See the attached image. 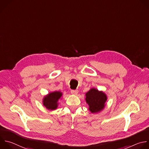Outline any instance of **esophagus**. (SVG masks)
Returning <instances> with one entry per match:
<instances>
[{
	"label": "esophagus",
	"mask_w": 149,
	"mask_h": 149,
	"mask_svg": "<svg viewBox=\"0 0 149 149\" xmlns=\"http://www.w3.org/2000/svg\"><path fill=\"white\" fill-rule=\"evenodd\" d=\"M71 93H72V95H76L78 94V90H71Z\"/></svg>",
	"instance_id": "1"
}]
</instances>
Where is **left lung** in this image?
Here are the masks:
<instances>
[{
    "label": "left lung",
    "mask_w": 149,
    "mask_h": 149,
    "mask_svg": "<svg viewBox=\"0 0 149 149\" xmlns=\"http://www.w3.org/2000/svg\"><path fill=\"white\" fill-rule=\"evenodd\" d=\"M108 100L107 94L102 91H99L95 88H91L85 93V101L92 113H98L106 106Z\"/></svg>",
    "instance_id": "8db88e82"
}]
</instances>
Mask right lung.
Masks as SVG:
<instances>
[{"instance_id": "obj_1", "label": "right lung", "mask_w": 149, "mask_h": 149, "mask_svg": "<svg viewBox=\"0 0 149 149\" xmlns=\"http://www.w3.org/2000/svg\"><path fill=\"white\" fill-rule=\"evenodd\" d=\"M63 93L60 91L49 92L42 98V105L48 109L54 111L58 107V101L61 100Z\"/></svg>"}]
</instances>
